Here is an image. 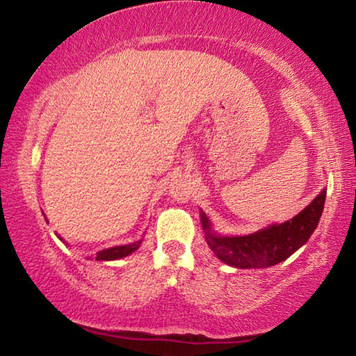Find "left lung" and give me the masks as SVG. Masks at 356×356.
<instances>
[{
  "label": "left lung",
  "mask_w": 356,
  "mask_h": 356,
  "mask_svg": "<svg viewBox=\"0 0 356 356\" xmlns=\"http://www.w3.org/2000/svg\"><path fill=\"white\" fill-rule=\"evenodd\" d=\"M327 190L314 197L292 220L272 225L250 236L221 237L212 231L210 221L201 210V222L206 232V242L216 257L237 268H265L286 261L300 246L308 242L321 220Z\"/></svg>",
  "instance_id": "8db88e82"
}]
</instances>
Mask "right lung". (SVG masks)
Instances as JSON below:
<instances>
[{"label": "right lung", "instance_id": "1", "mask_svg": "<svg viewBox=\"0 0 356 356\" xmlns=\"http://www.w3.org/2000/svg\"><path fill=\"white\" fill-rule=\"evenodd\" d=\"M58 236V234H56ZM59 240H63L61 236H58ZM64 242V240H63ZM141 245V240L140 242H135V243H130V245H122V246H113V248H106V250H102L97 252V261H114V259H120V257H125L131 254V252L136 251L140 248Z\"/></svg>", "mask_w": 356, "mask_h": 356}]
</instances>
